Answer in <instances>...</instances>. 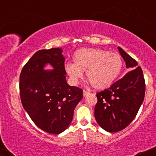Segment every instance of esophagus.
<instances>
[{
  "instance_id": "obj_1",
  "label": "esophagus",
  "mask_w": 156,
  "mask_h": 156,
  "mask_svg": "<svg viewBox=\"0 0 156 156\" xmlns=\"http://www.w3.org/2000/svg\"><path fill=\"white\" fill-rule=\"evenodd\" d=\"M83 96L84 97H86V96L87 95V94H89V92H87V91H86V90H83Z\"/></svg>"
}]
</instances>
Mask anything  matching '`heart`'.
I'll return each instance as SVG.
<instances>
[{"label": "heart", "instance_id": "b5f03b06", "mask_svg": "<svg viewBox=\"0 0 156 156\" xmlns=\"http://www.w3.org/2000/svg\"><path fill=\"white\" fill-rule=\"evenodd\" d=\"M73 64H67L65 70L74 83H78L86 71V76L94 89L108 88L117 79L123 69V61L118 53L96 48L77 50Z\"/></svg>", "mask_w": 156, "mask_h": 156}]
</instances>
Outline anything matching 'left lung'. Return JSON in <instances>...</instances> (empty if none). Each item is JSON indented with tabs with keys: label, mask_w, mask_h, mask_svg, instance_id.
I'll return each instance as SVG.
<instances>
[{
	"label": "left lung",
	"mask_w": 156,
	"mask_h": 156,
	"mask_svg": "<svg viewBox=\"0 0 156 156\" xmlns=\"http://www.w3.org/2000/svg\"><path fill=\"white\" fill-rule=\"evenodd\" d=\"M127 68L131 70L108 89L97 93L94 117L103 129L118 132L130 124L136 116L145 94V80L137 62L118 47Z\"/></svg>",
	"instance_id": "left-lung-1"
}]
</instances>
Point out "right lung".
<instances>
[{"label": "right lung", "instance_id": "add662e5", "mask_svg": "<svg viewBox=\"0 0 156 156\" xmlns=\"http://www.w3.org/2000/svg\"><path fill=\"white\" fill-rule=\"evenodd\" d=\"M64 57L61 48L40 50L25 64L20 76L23 108L38 128L59 134L72 122L74 109L83 98V90L66 80ZM49 63L53 71H44Z\"/></svg>", "mask_w": 156, "mask_h": 156}]
</instances>
